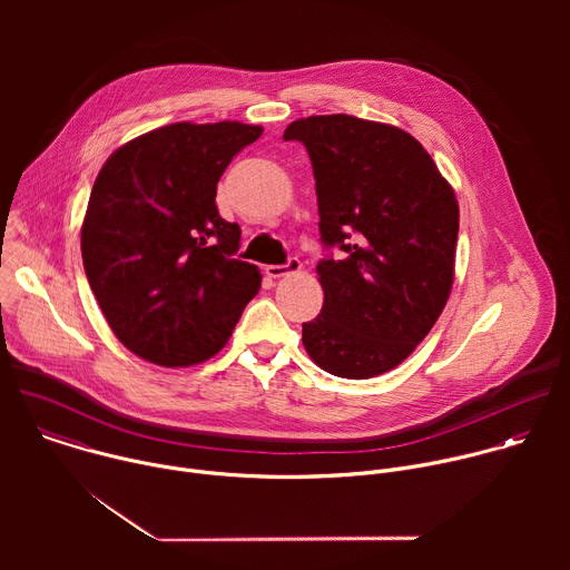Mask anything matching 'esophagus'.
Returning <instances> with one entry per match:
<instances>
[{
  "label": "esophagus",
  "instance_id": "1",
  "mask_svg": "<svg viewBox=\"0 0 570 570\" xmlns=\"http://www.w3.org/2000/svg\"><path fill=\"white\" fill-rule=\"evenodd\" d=\"M299 271H302L299 259H288V262L282 264V266H266V275H268L271 279H279V277H286V275L299 273Z\"/></svg>",
  "mask_w": 570,
  "mask_h": 570
}]
</instances>
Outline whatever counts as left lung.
Here are the masks:
<instances>
[{"mask_svg":"<svg viewBox=\"0 0 570 570\" xmlns=\"http://www.w3.org/2000/svg\"><path fill=\"white\" fill-rule=\"evenodd\" d=\"M313 167L324 304L302 324L317 367L370 379L396 367L440 317L455 266L460 209L424 146L405 130L350 115L293 121Z\"/></svg>","mask_w":570,"mask_h":570,"instance_id":"obj_1","label":"left lung"}]
</instances>
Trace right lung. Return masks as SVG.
<instances>
[{"label": "right lung", "mask_w": 570, "mask_h": 570, "mask_svg": "<svg viewBox=\"0 0 570 570\" xmlns=\"http://www.w3.org/2000/svg\"><path fill=\"white\" fill-rule=\"evenodd\" d=\"M262 132L238 121L161 126L117 148L99 171L80 253L110 330L139 358L207 361L259 293V268L234 259L240 229L220 218L216 185Z\"/></svg>", "instance_id": "1"}]
</instances>
